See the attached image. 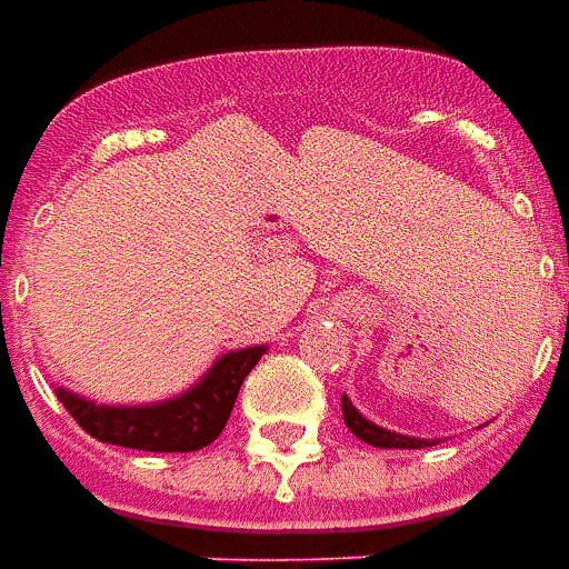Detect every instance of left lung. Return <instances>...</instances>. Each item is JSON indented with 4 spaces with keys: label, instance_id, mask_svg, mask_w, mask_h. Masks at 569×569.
<instances>
[{
    "label": "left lung",
    "instance_id": "8db88e82",
    "mask_svg": "<svg viewBox=\"0 0 569 569\" xmlns=\"http://www.w3.org/2000/svg\"><path fill=\"white\" fill-rule=\"evenodd\" d=\"M342 420L349 426V432L361 438L365 445L373 447H405V450H420V447H432L435 441H426V438H410V435H398L389 432V429H382L377 422H370L368 417H361L352 401L342 395Z\"/></svg>",
    "mask_w": 569,
    "mask_h": 569
}]
</instances>
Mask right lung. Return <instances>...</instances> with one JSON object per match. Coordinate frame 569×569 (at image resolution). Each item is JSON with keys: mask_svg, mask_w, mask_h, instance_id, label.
<instances>
[{"mask_svg": "<svg viewBox=\"0 0 569 569\" xmlns=\"http://www.w3.org/2000/svg\"><path fill=\"white\" fill-rule=\"evenodd\" d=\"M266 346H248L217 358L204 377L189 392L147 407L94 405L82 395L58 386L60 405L91 438L103 445L152 450V453H189L208 447L223 432L232 405L239 398L244 377L263 358Z\"/></svg>", "mask_w": 569, "mask_h": 569, "instance_id": "1", "label": "right lung"}]
</instances>
